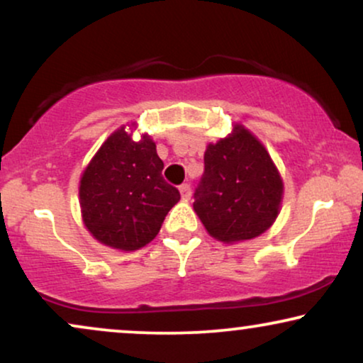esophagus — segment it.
<instances>
[{"instance_id":"obj_1","label":"esophagus","mask_w":363,"mask_h":363,"mask_svg":"<svg viewBox=\"0 0 363 363\" xmlns=\"http://www.w3.org/2000/svg\"><path fill=\"white\" fill-rule=\"evenodd\" d=\"M180 193H182V198L183 200H188V198L191 196V188L188 183H183V185H180Z\"/></svg>"}]
</instances>
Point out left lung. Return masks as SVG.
Segmentation results:
<instances>
[{"mask_svg": "<svg viewBox=\"0 0 363 363\" xmlns=\"http://www.w3.org/2000/svg\"><path fill=\"white\" fill-rule=\"evenodd\" d=\"M282 193V178L266 147L236 123L230 135L206 147L193 210L210 236L231 245L269 230Z\"/></svg>", "mask_w": 363, "mask_h": 363, "instance_id": "8db88e82", "label": "left lung"}]
</instances>
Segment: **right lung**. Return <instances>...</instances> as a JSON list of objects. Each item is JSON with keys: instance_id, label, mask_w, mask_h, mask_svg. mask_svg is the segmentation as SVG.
<instances>
[{"instance_id": "add662e5", "label": "right lung", "mask_w": 363, "mask_h": 363, "mask_svg": "<svg viewBox=\"0 0 363 363\" xmlns=\"http://www.w3.org/2000/svg\"><path fill=\"white\" fill-rule=\"evenodd\" d=\"M135 127V123H132ZM157 145L143 133L133 140L125 125L107 137L79 183L82 221L99 242L135 251L160 231L180 191L162 177Z\"/></svg>"}]
</instances>
